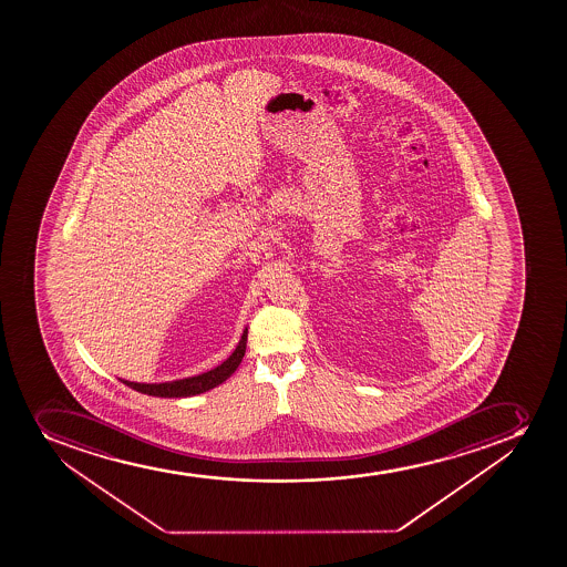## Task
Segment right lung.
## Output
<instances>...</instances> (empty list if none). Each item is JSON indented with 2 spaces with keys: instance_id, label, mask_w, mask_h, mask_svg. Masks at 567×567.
<instances>
[{
  "instance_id": "right-lung-1",
  "label": "right lung",
  "mask_w": 567,
  "mask_h": 567,
  "mask_svg": "<svg viewBox=\"0 0 567 567\" xmlns=\"http://www.w3.org/2000/svg\"><path fill=\"white\" fill-rule=\"evenodd\" d=\"M246 343L247 329L241 334L240 342H238L229 359L221 362L218 368L202 373V375L188 377V379H181V381L158 382V384H144V382H131L124 381V379H120V381L133 388L136 392L155 395V398H190V395H197V393L208 392V390H213L221 382L227 381L235 373L236 368L240 365L241 359L246 354Z\"/></svg>"
}]
</instances>
